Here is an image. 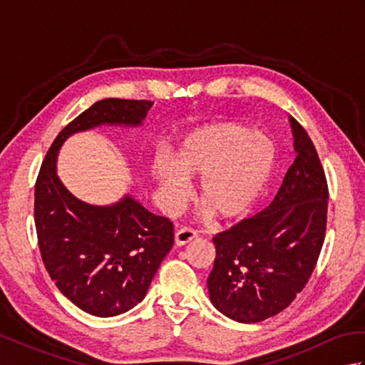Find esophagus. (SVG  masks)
<instances>
[{"mask_svg": "<svg viewBox=\"0 0 365 365\" xmlns=\"http://www.w3.org/2000/svg\"><path fill=\"white\" fill-rule=\"evenodd\" d=\"M197 237V232L195 230V229H191V227H182V229H178L177 232H175V245L177 246H183V245H187V243H190L191 240H195Z\"/></svg>", "mask_w": 365, "mask_h": 365, "instance_id": "esophagus-1", "label": "esophagus"}]
</instances>
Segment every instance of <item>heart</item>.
<instances>
[{
	"mask_svg": "<svg viewBox=\"0 0 365 365\" xmlns=\"http://www.w3.org/2000/svg\"><path fill=\"white\" fill-rule=\"evenodd\" d=\"M276 149L271 139L237 122L208 123L182 139L177 158L157 157L153 175L168 205L187 195V177H200L199 199L216 218L247 213L273 174Z\"/></svg>",
	"mask_w": 365,
	"mask_h": 365,
	"instance_id": "1",
	"label": "heart"
}]
</instances>
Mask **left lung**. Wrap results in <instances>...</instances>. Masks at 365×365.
Masks as SVG:
<instances>
[{
    "instance_id": "left-lung-1",
    "label": "left lung",
    "mask_w": 365,
    "mask_h": 365,
    "mask_svg": "<svg viewBox=\"0 0 365 365\" xmlns=\"http://www.w3.org/2000/svg\"><path fill=\"white\" fill-rule=\"evenodd\" d=\"M293 165L265 210L213 237V306L240 323L269 319L304 289L327 234L328 183L312 139L290 118Z\"/></svg>"
}]
</instances>
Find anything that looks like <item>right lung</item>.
<instances>
[{
    "label": "right lung",
    "instance_id": "obj_1",
    "mask_svg": "<svg viewBox=\"0 0 365 365\" xmlns=\"http://www.w3.org/2000/svg\"><path fill=\"white\" fill-rule=\"evenodd\" d=\"M153 102L105 98L75 118L54 139L34 188V222L43 265L59 292L81 311L114 317L145 297L174 245V227L131 196L98 207L68 192L56 174L66 139L98 125H141Z\"/></svg>",
    "mask_w": 365,
    "mask_h": 365
}]
</instances>
